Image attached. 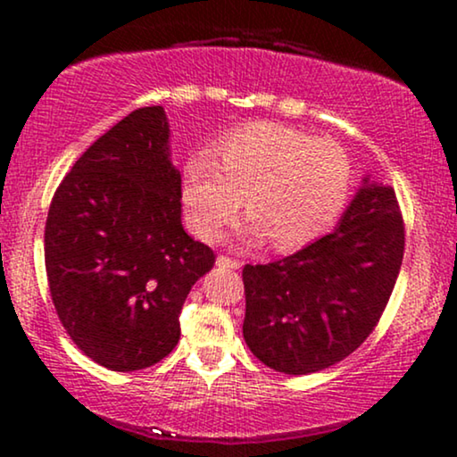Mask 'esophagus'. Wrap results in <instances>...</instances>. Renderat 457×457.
<instances>
[{"label":"esophagus","mask_w":457,"mask_h":457,"mask_svg":"<svg viewBox=\"0 0 457 457\" xmlns=\"http://www.w3.org/2000/svg\"><path fill=\"white\" fill-rule=\"evenodd\" d=\"M217 266H221V269H229V270H238L240 266H243V262L234 260V258H228V255H219Z\"/></svg>","instance_id":"34e87169"}]
</instances>
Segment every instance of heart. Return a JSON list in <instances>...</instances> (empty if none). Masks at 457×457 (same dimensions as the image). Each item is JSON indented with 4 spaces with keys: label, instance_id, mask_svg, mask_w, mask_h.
<instances>
[{
    "label": "heart",
    "instance_id": "1",
    "mask_svg": "<svg viewBox=\"0 0 457 457\" xmlns=\"http://www.w3.org/2000/svg\"><path fill=\"white\" fill-rule=\"evenodd\" d=\"M353 187V165L339 144L303 130L253 122L193 152L182 165L180 197L187 221L211 240L243 206L245 232L279 251L312 243L337 221Z\"/></svg>",
    "mask_w": 457,
    "mask_h": 457
}]
</instances>
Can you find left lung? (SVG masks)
I'll return each instance as SVG.
<instances>
[{
	"label": "left lung",
	"mask_w": 457,
	"mask_h": 457,
	"mask_svg": "<svg viewBox=\"0 0 457 457\" xmlns=\"http://www.w3.org/2000/svg\"><path fill=\"white\" fill-rule=\"evenodd\" d=\"M402 258L395 191L365 178L335 232L283 260L245 266L246 345L281 374L339 363L378 324Z\"/></svg>",
	"instance_id": "obj_1"
}]
</instances>
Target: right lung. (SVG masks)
I'll list each match as a JSON object with an SVG mask.
<instances>
[{"instance_id": "1", "label": "right lung", "mask_w": 457, "mask_h": 457, "mask_svg": "<svg viewBox=\"0 0 457 457\" xmlns=\"http://www.w3.org/2000/svg\"><path fill=\"white\" fill-rule=\"evenodd\" d=\"M180 171L162 107H141L81 154L57 187L45 266L57 318L83 354L113 371L159 363L214 251L182 228Z\"/></svg>"}]
</instances>
